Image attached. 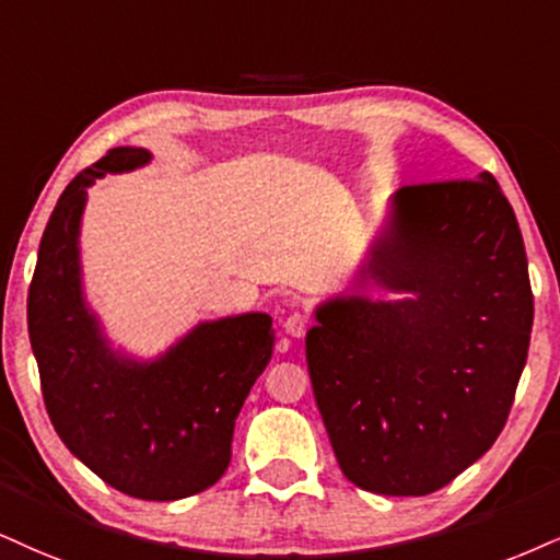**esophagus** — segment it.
I'll return each instance as SVG.
<instances>
[{
	"label": "esophagus",
	"instance_id": "1",
	"mask_svg": "<svg viewBox=\"0 0 560 560\" xmlns=\"http://www.w3.org/2000/svg\"><path fill=\"white\" fill-rule=\"evenodd\" d=\"M282 327H285V335L303 337V335H306V329H308V316L301 314V312H295V314L288 316L285 322H282Z\"/></svg>",
	"mask_w": 560,
	"mask_h": 560
}]
</instances>
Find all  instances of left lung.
<instances>
[{
  "label": "left lung",
  "mask_w": 560,
  "mask_h": 560,
  "mask_svg": "<svg viewBox=\"0 0 560 560\" xmlns=\"http://www.w3.org/2000/svg\"><path fill=\"white\" fill-rule=\"evenodd\" d=\"M369 275L412 299H335L306 335L314 399L358 488L428 495L506 425L535 299L520 223L495 178L402 186Z\"/></svg>",
  "instance_id": "1"
}]
</instances>
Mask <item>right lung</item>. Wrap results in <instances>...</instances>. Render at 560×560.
Wrapping results in <instances>:
<instances>
[{
    "instance_id": "obj_1",
    "label": "right lung",
    "mask_w": 560,
    "mask_h": 560,
    "mask_svg": "<svg viewBox=\"0 0 560 560\" xmlns=\"http://www.w3.org/2000/svg\"><path fill=\"white\" fill-rule=\"evenodd\" d=\"M140 148L108 150L61 191L27 288V335L54 431L116 491L176 501L228 470L241 405L272 358L267 314L199 324L158 363L116 358L80 299L78 228L85 186L148 163Z\"/></svg>"
}]
</instances>
